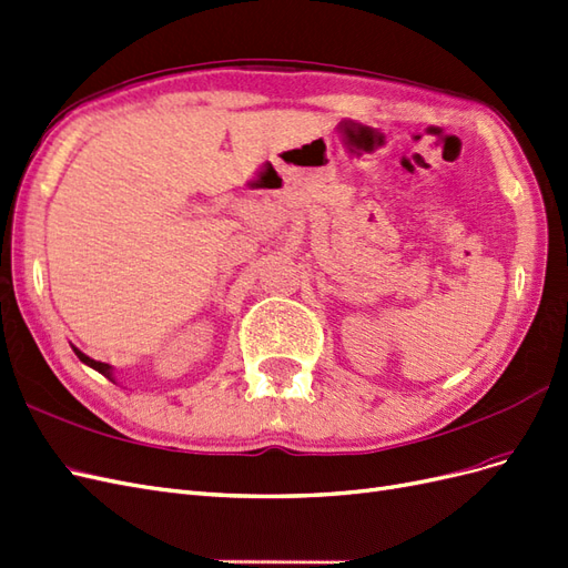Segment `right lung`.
Returning a JSON list of instances; mask_svg holds the SVG:
<instances>
[{"label":"right lung","instance_id":"1","mask_svg":"<svg viewBox=\"0 0 568 568\" xmlns=\"http://www.w3.org/2000/svg\"><path fill=\"white\" fill-rule=\"evenodd\" d=\"M71 348H73V353H75V355L80 357V363H84V365H88V367L97 369L99 374H104L109 382L118 384V382H115V374H113V372H115V367H113V365H106V363H99V359H92L90 355H84V353H82L80 348H75V346H73V343H71Z\"/></svg>","mask_w":568,"mask_h":568}]
</instances>
